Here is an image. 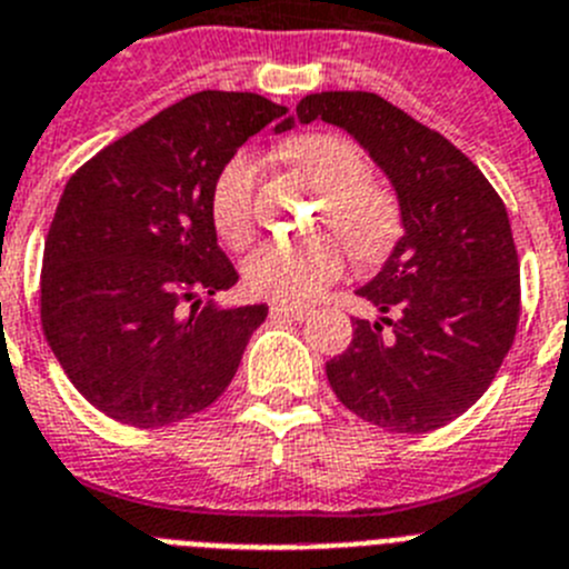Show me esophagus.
<instances>
[{
	"label": "esophagus",
	"instance_id": "1",
	"mask_svg": "<svg viewBox=\"0 0 569 569\" xmlns=\"http://www.w3.org/2000/svg\"><path fill=\"white\" fill-rule=\"evenodd\" d=\"M272 317H291V320H306L311 315V309L306 306H286V303H272L269 306Z\"/></svg>",
	"mask_w": 569,
	"mask_h": 569
}]
</instances>
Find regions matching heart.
Listing matches in <instances>:
<instances>
[{"label":"heart","instance_id":"b5f03b06","mask_svg":"<svg viewBox=\"0 0 569 569\" xmlns=\"http://www.w3.org/2000/svg\"><path fill=\"white\" fill-rule=\"evenodd\" d=\"M283 158L320 192V223L331 227L362 263L386 258L397 243L399 203L368 178V158L351 138L303 132L283 147ZM209 221L227 247H247L254 234V163L238 156L223 163L209 192ZM346 254L329 234L306 240H263L243 260L247 289L280 303H303L342 274Z\"/></svg>","mask_w":569,"mask_h":569}]
</instances>
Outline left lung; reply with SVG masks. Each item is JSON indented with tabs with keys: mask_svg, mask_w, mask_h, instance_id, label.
<instances>
[{
	"mask_svg": "<svg viewBox=\"0 0 569 569\" xmlns=\"http://www.w3.org/2000/svg\"><path fill=\"white\" fill-rule=\"evenodd\" d=\"M315 119L366 147L397 189L406 227L380 274L357 289L382 317L355 322L326 377L366 422L437 431L488 391L516 340L521 286L508 209L462 150L377 93L306 96L297 121Z\"/></svg>",
	"mask_w": 569,
	"mask_h": 569,
	"instance_id": "8db88e82",
	"label": "left lung"
}]
</instances>
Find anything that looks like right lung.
<instances>
[{
  "label": "right lung",
  "mask_w": 569,
  "mask_h": 569,
  "mask_svg": "<svg viewBox=\"0 0 569 569\" xmlns=\"http://www.w3.org/2000/svg\"><path fill=\"white\" fill-rule=\"evenodd\" d=\"M286 107L203 90L152 116L73 172L44 240L39 315L76 391L116 422L161 428L227 391L269 309H218L232 289L209 192ZM274 130H286V121Z\"/></svg>",
  "instance_id": "obj_1"
}]
</instances>
